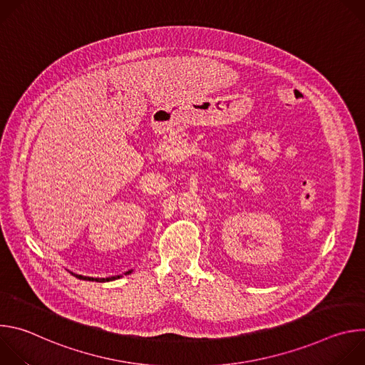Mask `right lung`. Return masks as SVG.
Listing matches in <instances>:
<instances>
[{
  "label": "right lung",
  "mask_w": 365,
  "mask_h": 365,
  "mask_svg": "<svg viewBox=\"0 0 365 365\" xmlns=\"http://www.w3.org/2000/svg\"><path fill=\"white\" fill-rule=\"evenodd\" d=\"M133 270H128V272H125L124 274H130ZM71 274L72 276H75L76 279H79V280H92V282H99V283H103V282H113V280H117V279H120V277H123L121 274H118V276H111V277H107V279H99V277H88V276H81V274H75V273H72L71 272Z\"/></svg>",
  "instance_id": "add662e5"
}]
</instances>
